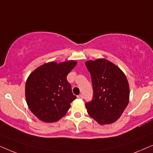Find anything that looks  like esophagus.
<instances>
[{
	"label": "esophagus",
	"instance_id": "1",
	"mask_svg": "<svg viewBox=\"0 0 153 153\" xmlns=\"http://www.w3.org/2000/svg\"><path fill=\"white\" fill-rule=\"evenodd\" d=\"M77 98H79V99H82V98H83V96H82V94H79V95L77 96Z\"/></svg>",
	"mask_w": 153,
	"mask_h": 153
}]
</instances>
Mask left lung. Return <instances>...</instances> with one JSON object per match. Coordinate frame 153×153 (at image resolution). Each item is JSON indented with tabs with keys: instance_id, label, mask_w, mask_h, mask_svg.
<instances>
[{
	"instance_id": "left-lung-1",
	"label": "left lung",
	"mask_w": 153,
	"mask_h": 153,
	"mask_svg": "<svg viewBox=\"0 0 153 153\" xmlns=\"http://www.w3.org/2000/svg\"><path fill=\"white\" fill-rule=\"evenodd\" d=\"M91 77L93 98L86 102L90 117L101 125L115 122L129 102L130 89L126 76L120 68L105 59L86 62Z\"/></svg>"
}]
</instances>
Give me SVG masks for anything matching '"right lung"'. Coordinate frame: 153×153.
Returning <instances> with one entry per match:
<instances>
[{
  "instance_id": "right-lung-1",
  "label": "right lung",
  "mask_w": 153,
  "mask_h": 153,
  "mask_svg": "<svg viewBox=\"0 0 153 153\" xmlns=\"http://www.w3.org/2000/svg\"><path fill=\"white\" fill-rule=\"evenodd\" d=\"M76 61L49 62L30 75L25 83V98L30 109L44 122L57 121L66 114L76 96L66 77Z\"/></svg>"
}]
</instances>
